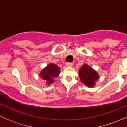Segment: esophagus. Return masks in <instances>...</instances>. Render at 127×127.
<instances>
[{
	"label": "esophagus",
	"instance_id": "1",
	"mask_svg": "<svg viewBox=\"0 0 127 127\" xmlns=\"http://www.w3.org/2000/svg\"><path fill=\"white\" fill-rule=\"evenodd\" d=\"M66 65L67 66H72L73 63H69V62H67L66 63Z\"/></svg>",
	"mask_w": 127,
	"mask_h": 127
}]
</instances>
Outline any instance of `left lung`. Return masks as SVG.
<instances>
[{
	"instance_id": "obj_1",
	"label": "left lung",
	"mask_w": 127,
	"mask_h": 127,
	"mask_svg": "<svg viewBox=\"0 0 127 127\" xmlns=\"http://www.w3.org/2000/svg\"><path fill=\"white\" fill-rule=\"evenodd\" d=\"M79 77L82 82L90 87H93L95 81L99 78L98 74L96 71H95L92 67H88L87 64H84L80 69Z\"/></svg>"
}]
</instances>
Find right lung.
I'll return each mask as SVG.
<instances>
[{
    "label": "right lung",
    "instance_id": "add662e5",
    "mask_svg": "<svg viewBox=\"0 0 127 127\" xmlns=\"http://www.w3.org/2000/svg\"><path fill=\"white\" fill-rule=\"evenodd\" d=\"M60 67L54 64H48L47 67L42 70L40 75L43 80H47V84L53 83L55 77H58L60 74Z\"/></svg>",
    "mask_w": 127,
    "mask_h": 127
}]
</instances>
